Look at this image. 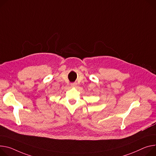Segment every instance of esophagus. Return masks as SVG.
Here are the masks:
<instances>
[{
	"instance_id": "obj_1",
	"label": "esophagus",
	"mask_w": 156,
	"mask_h": 156,
	"mask_svg": "<svg viewBox=\"0 0 156 156\" xmlns=\"http://www.w3.org/2000/svg\"><path fill=\"white\" fill-rule=\"evenodd\" d=\"M71 86L72 87H75L76 86V83H71Z\"/></svg>"
}]
</instances>
